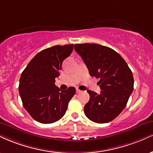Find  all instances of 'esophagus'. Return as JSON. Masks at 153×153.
I'll return each mask as SVG.
<instances>
[{
	"label": "esophagus",
	"instance_id": "esophagus-1",
	"mask_svg": "<svg viewBox=\"0 0 153 153\" xmlns=\"http://www.w3.org/2000/svg\"><path fill=\"white\" fill-rule=\"evenodd\" d=\"M81 91H80V90L78 89V88H76V93H81Z\"/></svg>",
	"mask_w": 153,
	"mask_h": 153
}]
</instances>
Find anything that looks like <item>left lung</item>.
Instances as JSON below:
<instances>
[{"label": "left lung", "instance_id": "left-lung-1", "mask_svg": "<svg viewBox=\"0 0 153 153\" xmlns=\"http://www.w3.org/2000/svg\"><path fill=\"white\" fill-rule=\"evenodd\" d=\"M90 75L100 78V94L88 91L90 100L84 106L86 117L94 123L110 122L123 111L133 91L132 73L125 60L110 48L95 43L75 44Z\"/></svg>", "mask_w": 153, "mask_h": 153}]
</instances>
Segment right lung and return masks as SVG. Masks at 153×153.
Returning <instances> with one entry per match:
<instances>
[{"mask_svg": "<svg viewBox=\"0 0 153 153\" xmlns=\"http://www.w3.org/2000/svg\"><path fill=\"white\" fill-rule=\"evenodd\" d=\"M73 44L55 45L36 55L22 73L19 93L23 107L36 121L56 122L65 115L75 88L62 91L56 86L62 63L71 54Z\"/></svg>", "mask_w": 153, "mask_h": 153, "instance_id": "obj_1", "label": "right lung"}]
</instances>
